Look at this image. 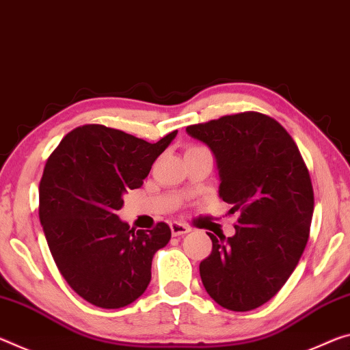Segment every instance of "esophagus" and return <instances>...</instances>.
<instances>
[{
  "instance_id": "34e87169",
  "label": "esophagus",
  "mask_w": 350,
  "mask_h": 350,
  "mask_svg": "<svg viewBox=\"0 0 350 350\" xmlns=\"http://www.w3.org/2000/svg\"><path fill=\"white\" fill-rule=\"evenodd\" d=\"M170 229H171V234H173V237H179V235H184V234H188L191 229L185 224L182 223H177V221H173V223H170Z\"/></svg>"
}]
</instances>
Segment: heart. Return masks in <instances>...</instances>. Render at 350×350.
I'll use <instances>...</instances> for the list:
<instances>
[{
  "label": "heart",
  "instance_id": "heart-1",
  "mask_svg": "<svg viewBox=\"0 0 350 350\" xmlns=\"http://www.w3.org/2000/svg\"><path fill=\"white\" fill-rule=\"evenodd\" d=\"M190 149H193V148H190Z\"/></svg>",
  "mask_w": 350,
  "mask_h": 350
}]
</instances>
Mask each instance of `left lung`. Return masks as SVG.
I'll list each match as a JSON object with an SVG mask.
<instances>
[{
    "label": "left lung",
    "mask_w": 350,
    "mask_h": 350,
    "mask_svg": "<svg viewBox=\"0 0 350 350\" xmlns=\"http://www.w3.org/2000/svg\"><path fill=\"white\" fill-rule=\"evenodd\" d=\"M216 159L219 198L238 212L235 235L215 237L199 265L205 291L221 307L249 312L274 297L308 241L313 187L291 135L258 112L187 127Z\"/></svg>",
    "instance_id": "1"
}]
</instances>
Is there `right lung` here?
I'll return each mask as SVG.
<instances>
[{
    "mask_svg": "<svg viewBox=\"0 0 350 350\" xmlns=\"http://www.w3.org/2000/svg\"><path fill=\"white\" fill-rule=\"evenodd\" d=\"M177 131L148 143L103 124L76 127L49 155L38 216L55 265L73 290L101 308L137 301L151 282L152 257L171 229L135 230L118 218L127 190L143 185Z\"/></svg>",
    "mask_w": 350,
    "mask_h": 350,
    "instance_id": "obj_1",
    "label": "right lung"
}]
</instances>
